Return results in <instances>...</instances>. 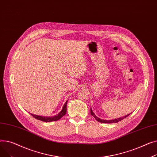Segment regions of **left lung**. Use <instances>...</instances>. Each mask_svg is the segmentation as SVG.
Returning <instances> with one entry per match:
<instances>
[{
  "label": "left lung",
  "instance_id": "left-lung-1",
  "mask_svg": "<svg viewBox=\"0 0 157 157\" xmlns=\"http://www.w3.org/2000/svg\"><path fill=\"white\" fill-rule=\"evenodd\" d=\"M90 114H91V115H93V116L94 117V118L96 120V121H97L98 122H101V123H107V124H111V123H117V122H120V121H121L122 120H123V119H124L125 118H126L127 117H128V116L131 113H130V114H128V115H125V117H123L118 118H117V119H115V120H109V121H106V120H103V119H101V118H98V117H96V116L95 115V114L93 113V110L91 109V108H90Z\"/></svg>",
  "mask_w": 157,
  "mask_h": 157
}]
</instances>
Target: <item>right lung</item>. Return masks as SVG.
<instances>
[{
    "mask_svg": "<svg viewBox=\"0 0 157 157\" xmlns=\"http://www.w3.org/2000/svg\"><path fill=\"white\" fill-rule=\"evenodd\" d=\"M67 102L68 101H66V103H64L63 109L57 115H55L54 117H42V116H38V115H33L32 113H30L35 118L39 120V121H43V122H52V121H56L59 120L61 117H63L64 115L66 114L67 113Z\"/></svg>",
    "mask_w": 157,
    "mask_h": 157,
    "instance_id": "obj_1",
    "label": "right lung"
}]
</instances>
